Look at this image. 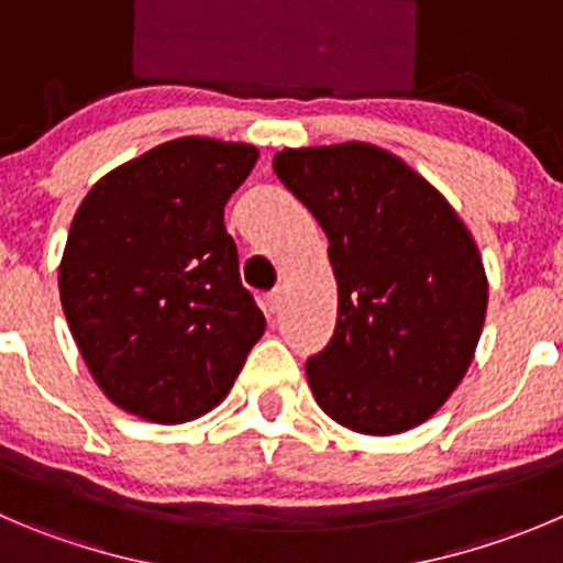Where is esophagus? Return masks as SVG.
<instances>
[{
	"label": "esophagus",
	"mask_w": 563,
	"mask_h": 563,
	"mask_svg": "<svg viewBox=\"0 0 563 563\" xmlns=\"http://www.w3.org/2000/svg\"><path fill=\"white\" fill-rule=\"evenodd\" d=\"M282 303H285V292H282V290L267 292V296H265V312L276 314L278 309H282Z\"/></svg>",
	"instance_id": "obj_1"
}]
</instances>
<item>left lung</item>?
Listing matches in <instances>:
<instances>
[{
    "instance_id": "left-lung-1",
    "label": "left lung",
    "mask_w": 563,
    "mask_h": 563,
    "mask_svg": "<svg viewBox=\"0 0 563 563\" xmlns=\"http://www.w3.org/2000/svg\"><path fill=\"white\" fill-rule=\"evenodd\" d=\"M273 170L329 238L336 329L307 362L320 409L367 437L422 426L473 365L484 260L448 198L373 143L285 148Z\"/></svg>"
}]
</instances>
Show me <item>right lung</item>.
<instances>
[{
    "label": "right lung",
    "instance_id": "right-lung-1",
    "mask_svg": "<svg viewBox=\"0 0 563 563\" xmlns=\"http://www.w3.org/2000/svg\"><path fill=\"white\" fill-rule=\"evenodd\" d=\"M256 159L249 143L176 137L112 168L77 207L63 312L118 409L159 426L207 415L265 334L223 227Z\"/></svg>",
    "mask_w": 563,
    "mask_h": 563
}]
</instances>
